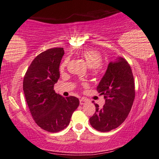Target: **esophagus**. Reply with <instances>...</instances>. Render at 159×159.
<instances>
[{
	"mask_svg": "<svg viewBox=\"0 0 159 159\" xmlns=\"http://www.w3.org/2000/svg\"><path fill=\"white\" fill-rule=\"evenodd\" d=\"M87 102V100H86V99H84V98H81V99H80V105H84L85 104V103H86Z\"/></svg>",
	"mask_w": 159,
	"mask_h": 159,
	"instance_id": "1",
	"label": "esophagus"
}]
</instances>
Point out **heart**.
I'll return each mask as SVG.
<instances>
[{
    "label": "heart",
    "instance_id": "obj_1",
    "mask_svg": "<svg viewBox=\"0 0 159 159\" xmlns=\"http://www.w3.org/2000/svg\"><path fill=\"white\" fill-rule=\"evenodd\" d=\"M81 57L85 60L86 64L90 68H93L94 70H97L99 65L102 64V60L101 55L97 51L88 49L84 50L81 53ZM66 62H64L61 65L60 69L62 70L65 66Z\"/></svg>",
    "mask_w": 159,
    "mask_h": 159
}]
</instances>
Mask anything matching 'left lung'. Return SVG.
Returning <instances> with one entry per match:
<instances>
[{"mask_svg":"<svg viewBox=\"0 0 159 159\" xmlns=\"http://www.w3.org/2000/svg\"><path fill=\"white\" fill-rule=\"evenodd\" d=\"M97 90L104 95L105 103L102 108L95 104L90 124L99 132H109L126 120L134 99V77L129 63L120 57L110 62Z\"/></svg>","mask_w":159,"mask_h":159,"instance_id":"obj_1","label":"left lung"}]
</instances>
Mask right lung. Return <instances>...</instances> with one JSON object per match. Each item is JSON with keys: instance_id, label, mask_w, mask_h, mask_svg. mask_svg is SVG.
<instances>
[{"instance_id": "obj_1", "label": "right lung", "mask_w": 159, "mask_h": 159, "mask_svg": "<svg viewBox=\"0 0 159 159\" xmlns=\"http://www.w3.org/2000/svg\"><path fill=\"white\" fill-rule=\"evenodd\" d=\"M64 54L63 48L41 53L30 65L23 81V91L33 119L38 126L49 132L66 128L79 105L77 97H64L54 90L60 78L59 67Z\"/></svg>"}]
</instances>
